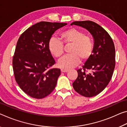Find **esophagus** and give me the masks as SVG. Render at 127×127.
Returning <instances> with one entry per match:
<instances>
[{"label": "esophagus", "instance_id": "34e87169", "mask_svg": "<svg viewBox=\"0 0 127 127\" xmlns=\"http://www.w3.org/2000/svg\"><path fill=\"white\" fill-rule=\"evenodd\" d=\"M68 71H69V69H61L62 72H67Z\"/></svg>", "mask_w": 127, "mask_h": 127}]
</instances>
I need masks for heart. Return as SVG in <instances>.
I'll list each match as a JSON object with an SVG mask.
<instances>
[{
    "label": "heart",
    "instance_id": "heart-1",
    "mask_svg": "<svg viewBox=\"0 0 127 127\" xmlns=\"http://www.w3.org/2000/svg\"><path fill=\"white\" fill-rule=\"evenodd\" d=\"M60 37L66 45H72L70 55H66L58 62L59 67L68 69L77 65L81 62H85L91 57L93 52V42L89 36L83 32L74 28H69L60 33ZM63 42L58 38L53 37L49 42V50L56 58H61L64 54Z\"/></svg>",
    "mask_w": 127,
    "mask_h": 127
}]
</instances>
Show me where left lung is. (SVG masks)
I'll return each instance as SVG.
<instances>
[{
    "label": "left lung",
    "instance_id": "8db88e82",
    "mask_svg": "<svg viewBox=\"0 0 127 127\" xmlns=\"http://www.w3.org/2000/svg\"><path fill=\"white\" fill-rule=\"evenodd\" d=\"M85 28L94 39L93 54L72 84L76 92L85 97H92L102 92L110 81L115 66V49L113 41L103 28L93 21H74L71 24ZM88 70L91 73H86Z\"/></svg>",
    "mask_w": 127,
    "mask_h": 127
}]
</instances>
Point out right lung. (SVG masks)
Masks as SVG:
<instances>
[{
  "instance_id": "1",
  "label": "right lung",
  "mask_w": 127,
  "mask_h": 127,
  "mask_svg": "<svg viewBox=\"0 0 127 127\" xmlns=\"http://www.w3.org/2000/svg\"><path fill=\"white\" fill-rule=\"evenodd\" d=\"M67 23L42 21L20 35L13 57L16 81L28 95L42 99L55 89L60 74L58 68L50 69L55 60L49 50V42L56 30Z\"/></svg>"
}]
</instances>
